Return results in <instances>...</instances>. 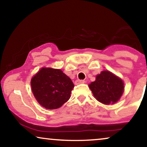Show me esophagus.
Instances as JSON below:
<instances>
[{
  "label": "esophagus",
  "instance_id": "34e87169",
  "mask_svg": "<svg viewBox=\"0 0 147 147\" xmlns=\"http://www.w3.org/2000/svg\"><path fill=\"white\" fill-rule=\"evenodd\" d=\"M85 82V81L84 80H76V81L75 82V84L76 85H78V84H83Z\"/></svg>",
  "mask_w": 147,
  "mask_h": 147
}]
</instances>
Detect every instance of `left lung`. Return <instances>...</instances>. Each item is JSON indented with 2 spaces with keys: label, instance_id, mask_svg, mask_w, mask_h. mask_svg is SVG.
I'll return each mask as SVG.
<instances>
[{
  "label": "left lung",
  "instance_id": "1",
  "mask_svg": "<svg viewBox=\"0 0 147 147\" xmlns=\"http://www.w3.org/2000/svg\"><path fill=\"white\" fill-rule=\"evenodd\" d=\"M94 97L104 104H114L121 97L124 83L121 79L108 71H103L96 76L95 82L89 85Z\"/></svg>",
  "mask_w": 147,
  "mask_h": 147
}]
</instances>
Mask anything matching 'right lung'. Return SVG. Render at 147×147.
Returning a JSON list of instances; mask_svg holds the SVG:
<instances>
[{"instance_id":"1","label":"right lung","mask_w":147,"mask_h":147,"mask_svg":"<svg viewBox=\"0 0 147 147\" xmlns=\"http://www.w3.org/2000/svg\"><path fill=\"white\" fill-rule=\"evenodd\" d=\"M33 95L47 109L59 108L69 99L74 85L60 69L42 68L31 82Z\"/></svg>"}]
</instances>
